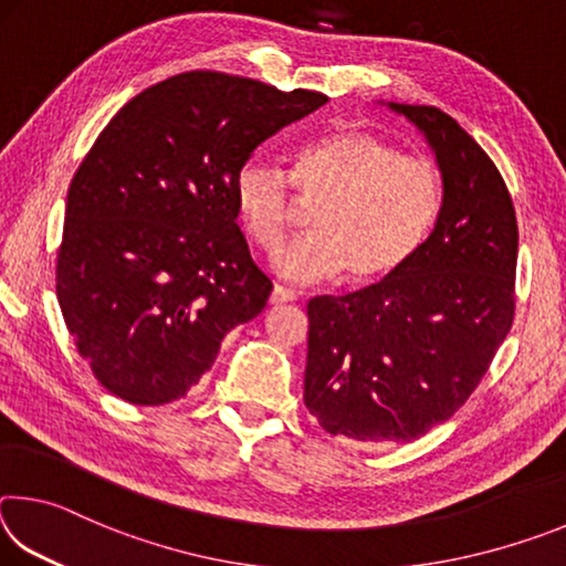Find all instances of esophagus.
Wrapping results in <instances>:
<instances>
[{
  "instance_id": "1",
  "label": "esophagus",
  "mask_w": 566,
  "mask_h": 566,
  "mask_svg": "<svg viewBox=\"0 0 566 566\" xmlns=\"http://www.w3.org/2000/svg\"><path fill=\"white\" fill-rule=\"evenodd\" d=\"M294 300H296V294H294L292 290H284V286H280V284H276L274 290H272V294H270V304H272V306L290 304V302H294Z\"/></svg>"
}]
</instances>
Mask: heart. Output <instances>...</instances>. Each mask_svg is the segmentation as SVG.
Masks as SVG:
<instances>
[{
  "instance_id": "1",
  "label": "heart",
  "mask_w": 566,
  "mask_h": 566,
  "mask_svg": "<svg viewBox=\"0 0 566 566\" xmlns=\"http://www.w3.org/2000/svg\"><path fill=\"white\" fill-rule=\"evenodd\" d=\"M292 185L317 202L310 232L280 244L272 270L290 282L344 274L352 286L385 282L427 242L442 209V181L432 161L399 155L361 129H339L296 151ZM234 205L254 244L274 247L290 217V181L262 159L234 175Z\"/></svg>"
}]
</instances>
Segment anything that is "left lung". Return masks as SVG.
<instances>
[{
  "mask_svg": "<svg viewBox=\"0 0 566 566\" xmlns=\"http://www.w3.org/2000/svg\"><path fill=\"white\" fill-rule=\"evenodd\" d=\"M387 107L415 124L442 175V209L385 282L306 306L304 405L329 434L411 442L442 424L512 329L516 217L486 151L437 107Z\"/></svg>",
  "mask_w": 566,
  "mask_h": 566,
  "instance_id": "obj_1",
  "label": "left lung"
}]
</instances>
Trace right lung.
Listing matches in <instances>:
<instances>
[{
	"label": "right lung",
	"instance_id": "1",
	"mask_svg": "<svg viewBox=\"0 0 566 566\" xmlns=\"http://www.w3.org/2000/svg\"><path fill=\"white\" fill-rule=\"evenodd\" d=\"M329 99L219 72L137 94L102 129L66 191L56 300L112 395L185 397L272 282L237 224L234 175L254 149Z\"/></svg>",
	"mask_w": 566,
	"mask_h": 566
}]
</instances>
